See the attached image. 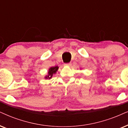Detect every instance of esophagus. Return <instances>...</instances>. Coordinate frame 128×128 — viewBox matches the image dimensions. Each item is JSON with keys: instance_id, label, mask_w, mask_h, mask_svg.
<instances>
[{"instance_id": "34e87169", "label": "esophagus", "mask_w": 128, "mask_h": 128, "mask_svg": "<svg viewBox=\"0 0 128 128\" xmlns=\"http://www.w3.org/2000/svg\"><path fill=\"white\" fill-rule=\"evenodd\" d=\"M64 66H72V63H71V62L66 63V64H64Z\"/></svg>"}]
</instances>
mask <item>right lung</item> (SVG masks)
Here are the masks:
<instances>
[{"label": "right lung", "instance_id": "add662e5", "mask_svg": "<svg viewBox=\"0 0 128 128\" xmlns=\"http://www.w3.org/2000/svg\"><path fill=\"white\" fill-rule=\"evenodd\" d=\"M58 69V66H56V67H50L49 70H48V75L45 77V78L46 79H51L52 78L53 74H56V72H57Z\"/></svg>", "mask_w": 128, "mask_h": 128}]
</instances>
